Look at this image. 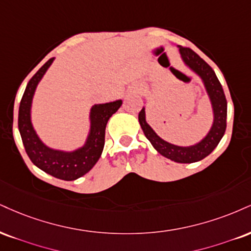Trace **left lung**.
<instances>
[{"label":"left lung","mask_w":251,"mask_h":251,"mask_svg":"<svg viewBox=\"0 0 251 251\" xmlns=\"http://www.w3.org/2000/svg\"><path fill=\"white\" fill-rule=\"evenodd\" d=\"M179 51L185 64L189 66L203 80L207 93L212 101L214 123L209 133L202 139L200 143L193 146L182 147L167 143L153 131L152 127L146 123L145 107L139 112V123H140L144 134L160 154L180 164H192L209 155L225 134L226 127H227V99H226L221 83L217 79L215 72L209 64H207L198 53L189 48L179 47Z\"/></svg>","instance_id":"1"}]
</instances>
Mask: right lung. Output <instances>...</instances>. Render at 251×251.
Returning a JSON list of instances; mask_svg holds the SVG:
<instances>
[{"label": "right lung", "mask_w": 251, "mask_h": 251, "mask_svg": "<svg viewBox=\"0 0 251 251\" xmlns=\"http://www.w3.org/2000/svg\"><path fill=\"white\" fill-rule=\"evenodd\" d=\"M53 58H50L29 80L20 102L19 129L24 149L32 164L39 170L60 180H76L86 174L100 158L105 144V128L113 113L122 106V100L93 105L90 113L91 129L85 145L74 152L49 149L37 137L30 118L31 101L39 80L44 76Z\"/></svg>", "instance_id": "add662e5"}]
</instances>
